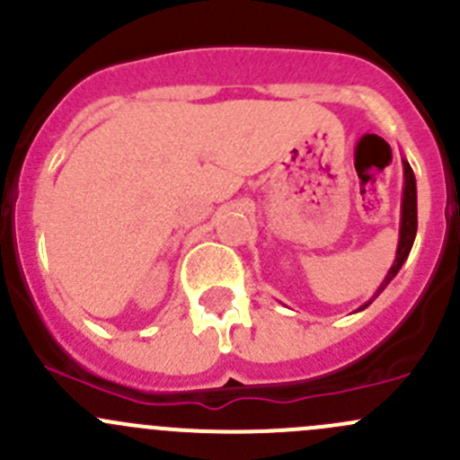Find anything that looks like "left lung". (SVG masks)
Listing matches in <instances>:
<instances>
[{
    "instance_id": "8db88e82",
    "label": "left lung",
    "mask_w": 460,
    "mask_h": 460,
    "mask_svg": "<svg viewBox=\"0 0 460 460\" xmlns=\"http://www.w3.org/2000/svg\"><path fill=\"white\" fill-rule=\"evenodd\" d=\"M402 166H405V191H402V217H401V240H398V252H396V260H394L392 269H389V273L385 276L383 285L378 287V291H376L374 298H378L380 291L385 289V287L389 285V282L394 280V276H396L398 271H401L402 262H405L407 256H410L411 252V244H414V238H416V226H419V216H416V178H414V171H411V166L407 164V162H402ZM374 298L369 300L365 307H369V305L374 303ZM363 307V309H365Z\"/></svg>"
}]
</instances>
